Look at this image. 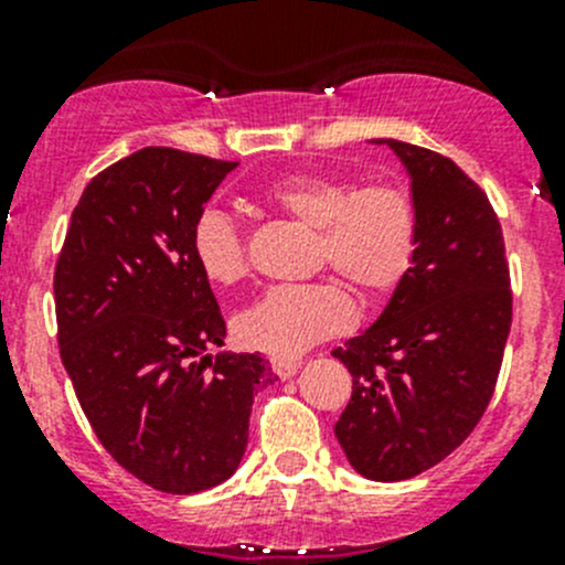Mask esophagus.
I'll use <instances>...</instances> for the list:
<instances>
[{"label": "esophagus", "instance_id": "1", "mask_svg": "<svg viewBox=\"0 0 565 565\" xmlns=\"http://www.w3.org/2000/svg\"><path fill=\"white\" fill-rule=\"evenodd\" d=\"M300 366H303V363H300L298 358H273V372H276L281 380L295 377Z\"/></svg>", "mask_w": 565, "mask_h": 565}]
</instances>
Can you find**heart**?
<instances>
[{"instance_id": "obj_1", "label": "heart", "mask_w": 565, "mask_h": 565, "mask_svg": "<svg viewBox=\"0 0 565 565\" xmlns=\"http://www.w3.org/2000/svg\"><path fill=\"white\" fill-rule=\"evenodd\" d=\"M273 207L319 232V265L335 267L366 298H388L413 273L420 248V210L404 188L363 185L335 174L298 172L265 191ZM191 254L207 281L232 287L248 276L246 241L221 210L191 226ZM355 322V306L333 281L273 287L237 315V341L248 350L295 358Z\"/></svg>"}]
</instances>
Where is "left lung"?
Returning <instances> with one entry per match:
<instances>
[{
	"mask_svg": "<svg viewBox=\"0 0 565 565\" xmlns=\"http://www.w3.org/2000/svg\"><path fill=\"white\" fill-rule=\"evenodd\" d=\"M374 145H388L407 169L420 248L377 322L333 350L352 374L335 437L361 476L407 481L481 420L511 330V281L487 193L440 152Z\"/></svg>",
	"mask_w": 565,
	"mask_h": 565,
	"instance_id": "obj_1",
	"label": "left lung"
}]
</instances>
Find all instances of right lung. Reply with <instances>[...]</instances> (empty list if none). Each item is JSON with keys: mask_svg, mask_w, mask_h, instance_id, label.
Segmentation results:
<instances>
[{"mask_svg": "<svg viewBox=\"0 0 565 565\" xmlns=\"http://www.w3.org/2000/svg\"><path fill=\"white\" fill-rule=\"evenodd\" d=\"M235 161L145 147L89 180L54 270L62 366L104 448L169 494L218 487L246 454L259 352H218L226 322L191 226Z\"/></svg>", "mask_w": 565, "mask_h": 565, "instance_id": "1", "label": "right lung"}]
</instances>
